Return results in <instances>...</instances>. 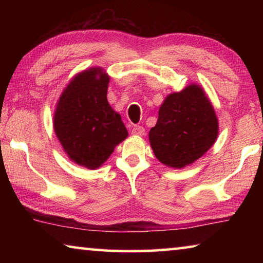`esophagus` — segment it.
I'll list each match as a JSON object with an SVG mask.
<instances>
[{"instance_id": "esophagus-1", "label": "esophagus", "mask_w": 263, "mask_h": 263, "mask_svg": "<svg viewBox=\"0 0 263 263\" xmlns=\"http://www.w3.org/2000/svg\"><path fill=\"white\" fill-rule=\"evenodd\" d=\"M131 133H132L133 136H139V137H141V136L145 135V128L142 127V126L136 125V126L132 127V132H131Z\"/></svg>"}]
</instances>
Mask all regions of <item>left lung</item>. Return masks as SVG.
Here are the masks:
<instances>
[{
  "label": "left lung",
  "instance_id": "8db88e82",
  "mask_svg": "<svg viewBox=\"0 0 263 263\" xmlns=\"http://www.w3.org/2000/svg\"><path fill=\"white\" fill-rule=\"evenodd\" d=\"M218 131L219 124L212 103L201 86L191 83L164 99L148 138L160 162L181 169L212 147Z\"/></svg>",
  "mask_w": 263,
  "mask_h": 263
}]
</instances>
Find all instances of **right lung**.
<instances>
[{"label":"right lung","mask_w":263,"mask_h":263,"mask_svg":"<svg viewBox=\"0 0 263 263\" xmlns=\"http://www.w3.org/2000/svg\"><path fill=\"white\" fill-rule=\"evenodd\" d=\"M109 81L102 67L78 73L61 92L53 115V128L65 153L88 169L100 168L128 136L121 115L106 99Z\"/></svg>","instance_id":"1"}]
</instances>
